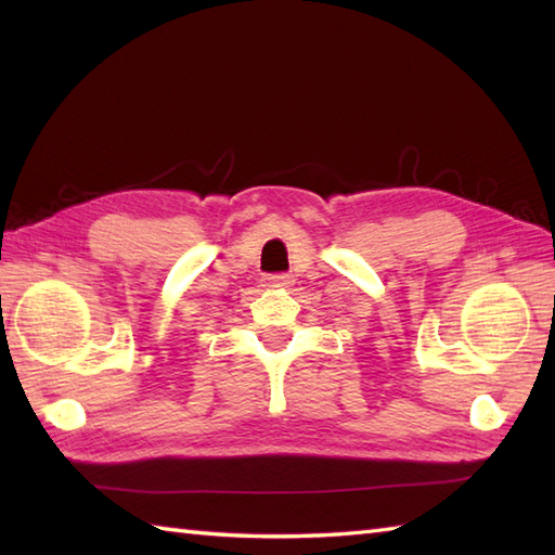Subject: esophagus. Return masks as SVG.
Returning <instances> with one entry per match:
<instances>
[{
  "label": "esophagus",
  "mask_w": 555,
  "mask_h": 555,
  "mask_svg": "<svg viewBox=\"0 0 555 555\" xmlns=\"http://www.w3.org/2000/svg\"><path fill=\"white\" fill-rule=\"evenodd\" d=\"M293 284V279L288 274H269L262 279L264 288H288Z\"/></svg>",
  "instance_id": "34e87169"
}]
</instances>
